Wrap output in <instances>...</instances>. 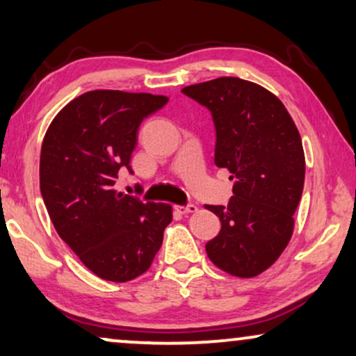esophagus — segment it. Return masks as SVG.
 Here are the masks:
<instances>
[{
  "label": "esophagus",
  "instance_id": "esophagus-1",
  "mask_svg": "<svg viewBox=\"0 0 356 356\" xmlns=\"http://www.w3.org/2000/svg\"><path fill=\"white\" fill-rule=\"evenodd\" d=\"M175 211L179 213H193L197 211V207L193 206V204H189V206H175Z\"/></svg>",
  "mask_w": 356,
  "mask_h": 356
}]
</instances>
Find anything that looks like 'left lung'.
<instances>
[{"instance_id":"obj_1","label":"left lung","mask_w":356,"mask_h":356,"mask_svg":"<svg viewBox=\"0 0 356 356\" xmlns=\"http://www.w3.org/2000/svg\"><path fill=\"white\" fill-rule=\"evenodd\" d=\"M181 92L211 110L216 165L235 179L227 206H206L222 223L206 245L209 259L230 275H259L293 235L305 184L298 129L279 97L240 77H217Z\"/></svg>"}]
</instances>
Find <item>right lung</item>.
I'll return each instance as SVG.
<instances>
[{"instance_id":"add662e5","label":"right lung","mask_w":356,"mask_h":356,"mask_svg":"<svg viewBox=\"0 0 356 356\" xmlns=\"http://www.w3.org/2000/svg\"><path fill=\"white\" fill-rule=\"evenodd\" d=\"M165 95L90 90L60 110L40 152V191L61 240L100 279L133 280L152 264L172 222L170 204L143 202L115 189L129 168L144 118Z\"/></svg>"}]
</instances>
